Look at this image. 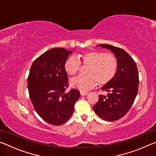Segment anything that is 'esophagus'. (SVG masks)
Here are the masks:
<instances>
[{"label":"esophagus","mask_w":156,"mask_h":156,"mask_svg":"<svg viewBox=\"0 0 156 156\" xmlns=\"http://www.w3.org/2000/svg\"><path fill=\"white\" fill-rule=\"evenodd\" d=\"M87 94V92H85V91H80V95L81 96H85Z\"/></svg>","instance_id":"34e87169"}]
</instances>
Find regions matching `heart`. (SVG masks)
Here are the masks:
<instances>
[{
	"instance_id": "b5f03b06",
	"label": "heart",
	"mask_w": 156,
	"mask_h": 156,
	"mask_svg": "<svg viewBox=\"0 0 156 156\" xmlns=\"http://www.w3.org/2000/svg\"><path fill=\"white\" fill-rule=\"evenodd\" d=\"M80 62L88 66L86 76H79L72 78L70 85L72 87L82 91H87L94 87L98 83L104 85L112 80L117 69V60L110 53L101 51H91L85 52L76 57L71 55L64 63L66 73L74 76L80 68Z\"/></svg>"
}]
</instances>
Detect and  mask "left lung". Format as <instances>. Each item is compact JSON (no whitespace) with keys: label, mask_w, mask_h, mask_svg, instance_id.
<instances>
[{"label":"left lung","mask_w":156,"mask_h":156,"mask_svg":"<svg viewBox=\"0 0 156 156\" xmlns=\"http://www.w3.org/2000/svg\"><path fill=\"white\" fill-rule=\"evenodd\" d=\"M97 46L112 51L118 65L115 77L101 88L107 95H100L93 109L102 119L113 122L123 117L132 106L138 91L139 74L135 62L124 50L108 44Z\"/></svg>","instance_id":"obj_1"}]
</instances>
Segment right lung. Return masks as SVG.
<instances>
[{
  "label": "right lung",
  "instance_id": "obj_1",
  "mask_svg": "<svg viewBox=\"0 0 156 156\" xmlns=\"http://www.w3.org/2000/svg\"><path fill=\"white\" fill-rule=\"evenodd\" d=\"M71 53L63 48H51L37 58L30 70L28 88L32 103L39 117L51 125L66 122L80 96L76 89L65 93L68 77L64 63Z\"/></svg>",
  "mask_w": 156,
  "mask_h": 156
}]
</instances>
